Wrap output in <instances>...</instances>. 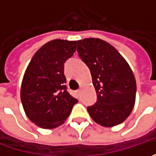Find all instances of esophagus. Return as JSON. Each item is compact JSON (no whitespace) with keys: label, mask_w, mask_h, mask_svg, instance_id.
Segmentation results:
<instances>
[{"label":"esophagus","mask_w":156,"mask_h":156,"mask_svg":"<svg viewBox=\"0 0 156 156\" xmlns=\"http://www.w3.org/2000/svg\"><path fill=\"white\" fill-rule=\"evenodd\" d=\"M80 94H81V90H80V89H78V90H76V91H75V94H76L77 96H79V95H80Z\"/></svg>","instance_id":"obj_1"}]
</instances>
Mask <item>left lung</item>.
<instances>
[{
	"mask_svg": "<svg viewBox=\"0 0 156 156\" xmlns=\"http://www.w3.org/2000/svg\"><path fill=\"white\" fill-rule=\"evenodd\" d=\"M77 51L90 69L97 101L89 115L103 127L123 122L134 108L136 81L129 63L108 42L99 38L77 41Z\"/></svg>",
	"mask_w": 156,
	"mask_h": 156,
	"instance_id": "1",
	"label": "left lung"
}]
</instances>
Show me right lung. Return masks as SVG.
Returning a JSON list of instances; mask_svg holds the SVG:
<instances>
[{"mask_svg":"<svg viewBox=\"0 0 156 156\" xmlns=\"http://www.w3.org/2000/svg\"><path fill=\"white\" fill-rule=\"evenodd\" d=\"M76 41L56 39L39 48L23 75L21 100L28 119L41 129L66 122L78 100L67 91L64 63L76 50Z\"/></svg>","mask_w":156,"mask_h":156,"instance_id":"add662e5","label":"right lung"}]
</instances>
